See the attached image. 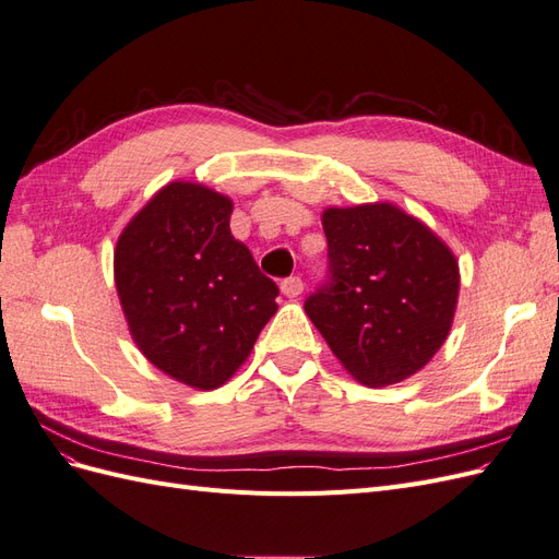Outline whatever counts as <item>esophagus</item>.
<instances>
[{
  "label": "esophagus",
  "instance_id": "34e87169",
  "mask_svg": "<svg viewBox=\"0 0 559 559\" xmlns=\"http://www.w3.org/2000/svg\"><path fill=\"white\" fill-rule=\"evenodd\" d=\"M280 286H282V294L286 298H298L302 294V280L300 277H286Z\"/></svg>",
  "mask_w": 559,
  "mask_h": 559
}]
</instances>
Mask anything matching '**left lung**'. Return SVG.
<instances>
[{"instance_id": "left-lung-1", "label": "left lung", "mask_w": 559, "mask_h": 559, "mask_svg": "<svg viewBox=\"0 0 559 559\" xmlns=\"http://www.w3.org/2000/svg\"><path fill=\"white\" fill-rule=\"evenodd\" d=\"M329 280L306 312L349 376L396 384L441 349L460 296L450 247L392 202L329 207Z\"/></svg>"}]
</instances>
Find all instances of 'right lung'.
Segmentation results:
<instances>
[{
    "label": "right lung",
    "mask_w": 559,
    "mask_h": 559,
    "mask_svg": "<svg viewBox=\"0 0 559 559\" xmlns=\"http://www.w3.org/2000/svg\"><path fill=\"white\" fill-rule=\"evenodd\" d=\"M233 200L173 181L123 228L114 280L132 341L183 384L216 389L235 376L277 312V284L230 235Z\"/></svg>",
    "instance_id": "1"
}]
</instances>
